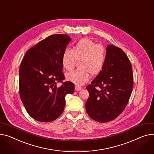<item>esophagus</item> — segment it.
I'll return each mask as SVG.
<instances>
[{"mask_svg":"<svg viewBox=\"0 0 154 154\" xmlns=\"http://www.w3.org/2000/svg\"><path fill=\"white\" fill-rule=\"evenodd\" d=\"M82 89V88L80 87V86H79V85H75V90H76V91H79V90H80Z\"/></svg>","mask_w":154,"mask_h":154,"instance_id":"obj_1","label":"esophagus"}]
</instances>
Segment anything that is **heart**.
<instances>
[{
  "instance_id": "1",
  "label": "heart",
  "mask_w": 154,
  "mask_h": 154,
  "mask_svg": "<svg viewBox=\"0 0 154 154\" xmlns=\"http://www.w3.org/2000/svg\"><path fill=\"white\" fill-rule=\"evenodd\" d=\"M106 59L105 50L103 46L97 45L89 38H82L75 45L72 49H66L62 56L63 67L72 70L77 61L79 69L67 73V80L77 85H83L88 81L90 74L97 75L103 69Z\"/></svg>"
}]
</instances>
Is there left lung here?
<instances>
[{
  "label": "left lung",
  "mask_w": 154,
  "mask_h": 154,
  "mask_svg": "<svg viewBox=\"0 0 154 154\" xmlns=\"http://www.w3.org/2000/svg\"><path fill=\"white\" fill-rule=\"evenodd\" d=\"M133 87L132 65L121 48L109 45L104 66L86 88L88 116L100 122L116 118L125 109Z\"/></svg>",
  "instance_id": "8db88e82"
}]
</instances>
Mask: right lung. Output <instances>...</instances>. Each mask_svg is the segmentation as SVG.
<instances>
[{"label":"right lung","mask_w":154,"mask_h":154,"mask_svg":"<svg viewBox=\"0 0 154 154\" xmlns=\"http://www.w3.org/2000/svg\"><path fill=\"white\" fill-rule=\"evenodd\" d=\"M71 38L67 35H51L26 51L19 69L20 97L28 113L40 122L56 119L64 111L67 94L74 85L65 82L62 56Z\"/></svg>","instance_id":"obj_1"}]
</instances>
